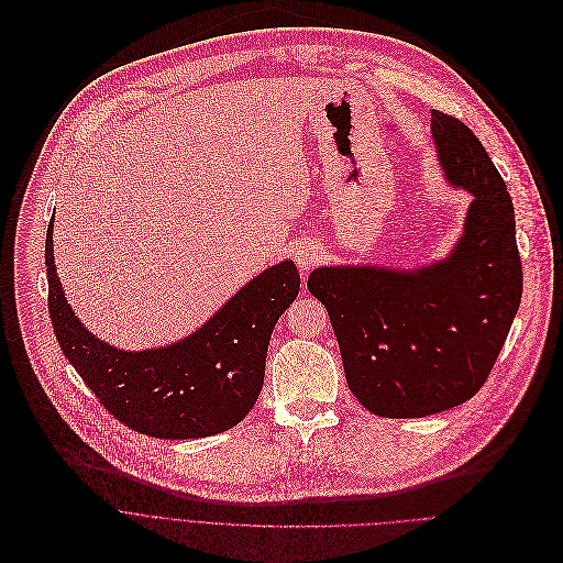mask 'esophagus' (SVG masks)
I'll use <instances>...</instances> for the list:
<instances>
[{
    "instance_id": "1",
    "label": "esophagus",
    "mask_w": 563,
    "mask_h": 563,
    "mask_svg": "<svg viewBox=\"0 0 563 563\" xmlns=\"http://www.w3.org/2000/svg\"><path fill=\"white\" fill-rule=\"evenodd\" d=\"M292 257H295L297 268L306 273V271H310V268L319 262V249H317L314 244H310V242H301V244L295 249Z\"/></svg>"
}]
</instances>
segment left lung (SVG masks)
<instances>
[{
	"label": "left lung",
	"mask_w": 563,
	"mask_h": 563,
	"mask_svg": "<svg viewBox=\"0 0 563 563\" xmlns=\"http://www.w3.org/2000/svg\"><path fill=\"white\" fill-rule=\"evenodd\" d=\"M430 126L445 179L473 195L451 257L412 271L323 266L308 277L310 295L328 310L349 388L373 415L390 419L475 397L523 290L504 177L466 124L437 110Z\"/></svg>",
	"instance_id": "obj_1"
}]
</instances>
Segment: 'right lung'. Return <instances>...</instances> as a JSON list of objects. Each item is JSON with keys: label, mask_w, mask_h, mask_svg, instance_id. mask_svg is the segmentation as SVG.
Instances as JSON below:
<instances>
[{"label": "right lung", "mask_w": 563, "mask_h": 563, "mask_svg": "<svg viewBox=\"0 0 563 563\" xmlns=\"http://www.w3.org/2000/svg\"><path fill=\"white\" fill-rule=\"evenodd\" d=\"M48 312L62 353L103 408L135 432L197 439L238 426L255 406L271 332L299 292L290 260L251 279L199 330L166 349L129 353L99 342L70 310L46 233Z\"/></svg>", "instance_id": "1"}]
</instances>
